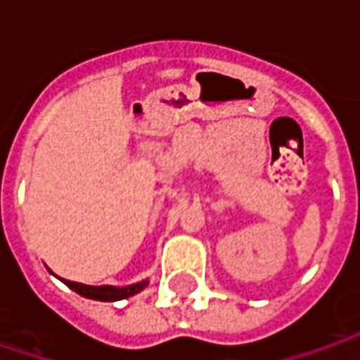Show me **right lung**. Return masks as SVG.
<instances>
[{"label": "right lung", "mask_w": 360, "mask_h": 360, "mask_svg": "<svg viewBox=\"0 0 360 360\" xmlns=\"http://www.w3.org/2000/svg\"><path fill=\"white\" fill-rule=\"evenodd\" d=\"M63 284H68L72 290H76L77 295L82 297L91 298V300H102V302H116V300H124V298L134 297L140 290H144L148 286V278L140 281V283L128 284V286H112V284H102V286H90V284L72 283V281H63Z\"/></svg>", "instance_id": "add662e5"}]
</instances>
